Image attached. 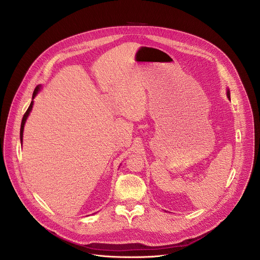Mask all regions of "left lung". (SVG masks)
Segmentation results:
<instances>
[{
    "instance_id": "8db88e82",
    "label": "left lung",
    "mask_w": 260,
    "mask_h": 260,
    "mask_svg": "<svg viewBox=\"0 0 260 260\" xmlns=\"http://www.w3.org/2000/svg\"><path fill=\"white\" fill-rule=\"evenodd\" d=\"M226 95H228L229 100H231V92H230V89H228V91H226Z\"/></svg>"
}]
</instances>
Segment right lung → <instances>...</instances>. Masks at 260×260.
Here are the masks:
<instances>
[{"label":"right lung","instance_id":"right-lung-1","mask_svg":"<svg viewBox=\"0 0 260 260\" xmlns=\"http://www.w3.org/2000/svg\"><path fill=\"white\" fill-rule=\"evenodd\" d=\"M41 90V85H38L37 86L36 88H35V90H34V92H32V100L35 99V96L38 94V92ZM32 105H34V101H31L30 102V105H29V107L27 108V110H26V112L24 113V115H23V117H22V120H21V125H20V142H21V144H22V137H23V128H24V124H25V121H26V119H27V117H28V115H29V113H30V111H31V109H32Z\"/></svg>","mask_w":260,"mask_h":260}]
</instances>
